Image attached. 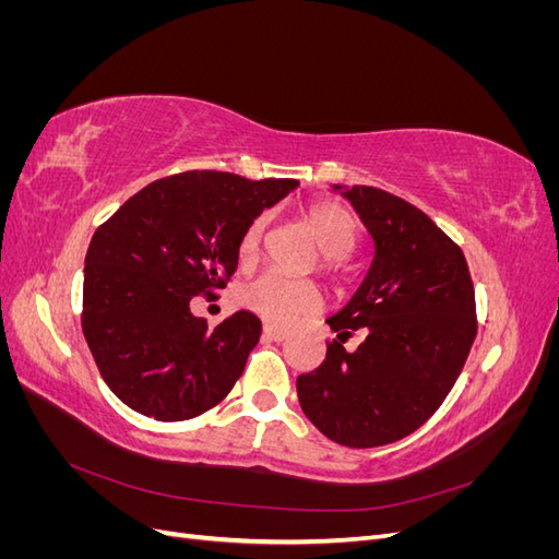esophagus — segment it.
Here are the masks:
<instances>
[{
    "label": "esophagus",
    "instance_id": "obj_1",
    "mask_svg": "<svg viewBox=\"0 0 559 559\" xmlns=\"http://www.w3.org/2000/svg\"><path fill=\"white\" fill-rule=\"evenodd\" d=\"M263 333L270 337V341H275V343H284L286 337H289V331H284V329L273 326V324H265V326H263Z\"/></svg>",
    "mask_w": 559,
    "mask_h": 559
}]
</instances>
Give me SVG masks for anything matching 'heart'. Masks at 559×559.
Instances as JSON below:
<instances>
[{
  "mask_svg": "<svg viewBox=\"0 0 559 559\" xmlns=\"http://www.w3.org/2000/svg\"><path fill=\"white\" fill-rule=\"evenodd\" d=\"M306 224L314 242L324 253V267L333 270L335 261L345 259L357 245V222L354 216L335 202H314L306 212ZM265 216L253 218L240 238V263L249 265L259 259ZM242 306L273 324H294L302 314H310L321 306V292L314 282L292 280L280 273H263L261 277L247 282L238 294Z\"/></svg>",
  "mask_w": 559,
  "mask_h": 559,
  "instance_id": "b5f03b06",
  "label": "heart"
}]
</instances>
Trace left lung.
<instances>
[{"mask_svg":"<svg viewBox=\"0 0 559 559\" xmlns=\"http://www.w3.org/2000/svg\"><path fill=\"white\" fill-rule=\"evenodd\" d=\"M373 238V261L347 306L326 319L337 341L298 376L302 413L331 441L378 448L401 441L441 408L478 333L464 251L431 218L376 186H333ZM354 330L367 341L342 343Z\"/></svg>","mask_w":559,"mask_h":559,"instance_id":"8db88e82","label":"left lung"}]
</instances>
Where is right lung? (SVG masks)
<instances>
[{"label": "right lung", "mask_w": 559, "mask_h": 559, "mask_svg": "<svg viewBox=\"0 0 559 559\" xmlns=\"http://www.w3.org/2000/svg\"><path fill=\"white\" fill-rule=\"evenodd\" d=\"M296 186L181 173L144 186L95 230L81 326L99 376L132 411L181 421L228 396L259 343L261 319L240 310L210 329L191 300L226 289L247 226Z\"/></svg>", "instance_id": "right-lung-1"}]
</instances>
